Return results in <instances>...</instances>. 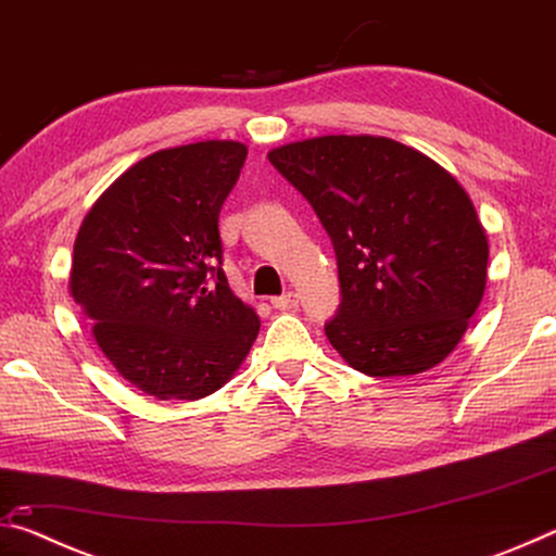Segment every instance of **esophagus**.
Wrapping results in <instances>:
<instances>
[{"label":"esophagus","mask_w":556,"mask_h":556,"mask_svg":"<svg viewBox=\"0 0 556 556\" xmlns=\"http://www.w3.org/2000/svg\"><path fill=\"white\" fill-rule=\"evenodd\" d=\"M271 306L279 308V312H289V308L299 306V296L294 294V291H287V294L271 299Z\"/></svg>","instance_id":"34e87169"}]
</instances>
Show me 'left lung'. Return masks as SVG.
Returning <instances> with one entry per match:
<instances>
[{
	"mask_svg": "<svg viewBox=\"0 0 556 556\" xmlns=\"http://www.w3.org/2000/svg\"><path fill=\"white\" fill-rule=\"evenodd\" d=\"M267 156L333 242L341 306L326 336L343 361L370 378L444 361L485 291L488 238L464 186L388 137H314Z\"/></svg>",
	"mask_w": 556,
	"mask_h": 556,
	"instance_id": "8db88e82",
	"label": "left lung"
}]
</instances>
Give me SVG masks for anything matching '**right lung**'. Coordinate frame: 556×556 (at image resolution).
Masks as SVG:
<instances>
[{
  "mask_svg": "<svg viewBox=\"0 0 556 556\" xmlns=\"http://www.w3.org/2000/svg\"><path fill=\"white\" fill-rule=\"evenodd\" d=\"M248 147L208 139L129 166L73 248L71 294L117 372L156 400L220 390L260 333L223 271L220 208Z\"/></svg>",
  "mask_w": 556,
  "mask_h": 556,
  "instance_id": "obj_1",
  "label": "right lung"
}]
</instances>
